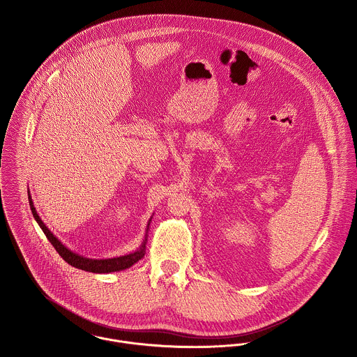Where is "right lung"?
Here are the masks:
<instances>
[{
  "instance_id": "1",
  "label": "right lung",
  "mask_w": 357,
  "mask_h": 357,
  "mask_svg": "<svg viewBox=\"0 0 357 357\" xmlns=\"http://www.w3.org/2000/svg\"><path fill=\"white\" fill-rule=\"evenodd\" d=\"M30 194V192H29ZM29 202H30V208H31V213L36 218V221L38 222V225L41 227V229L44 231V234L47 235L48 241L51 242L52 246L56 249V252L59 253V255L67 262L70 264L71 266L74 268H78V269H82V271H86V272H93V273H109V272H119V271H123L126 268H130L132 265H135L139 259H142L144 255H146V243H147V232L150 229V222L151 220L149 221V225H147V229H146V236L140 245V248L137 250H135L133 253H129V255H119V257H112V258H88V257H84V255H77L74 252H71L68 248H66L53 234L50 231V228L44 224V221L40 218L34 204H33V199L31 197H29Z\"/></svg>"
}]
</instances>
